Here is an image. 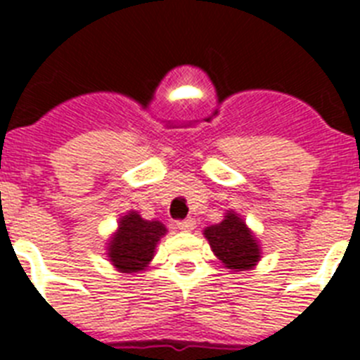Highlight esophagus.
I'll list each match as a JSON object with an SVG mask.
<instances>
[{"mask_svg": "<svg viewBox=\"0 0 360 360\" xmlns=\"http://www.w3.org/2000/svg\"><path fill=\"white\" fill-rule=\"evenodd\" d=\"M176 227L180 229V231H184V232H189V231H193V229L196 227V221L193 218L180 219V221H176Z\"/></svg>", "mask_w": 360, "mask_h": 360, "instance_id": "34e87169", "label": "esophagus"}]
</instances>
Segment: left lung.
<instances>
[{
	"instance_id": "8db88e82",
	"label": "left lung",
	"mask_w": 360,
	"mask_h": 360,
	"mask_svg": "<svg viewBox=\"0 0 360 360\" xmlns=\"http://www.w3.org/2000/svg\"><path fill=\"white\" fill-rule=\"evenodd\" d=\"M212 252L224 263L225 269L241 272L250 270L262 257V250L252 231L234 211H229L219 224L203 231Z\"/></svg>"
}]
</instances>
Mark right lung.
<instances>
[{
    "label": "right lung",
    "instance_id": "right-lung-1",
    "mask_svg": "<svg viewBox=\"0 0 360 360\" xmlns=\"http://www.w3.org/2000/svg\"><path fill=\"white\" fill-rule=\"evenodd\" d=\"M165 232L167 229L158 219H144L136 211H129L119 219V229L108 243L111 265L124 274L144 270Z\"/></svg>",
    "mask_w": 360,
    "mask_h": 360
}]
</instances>
